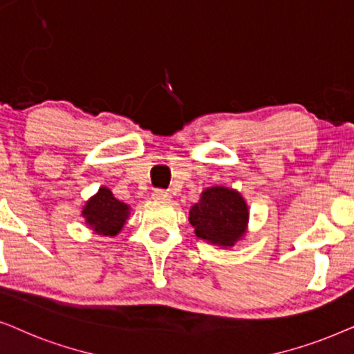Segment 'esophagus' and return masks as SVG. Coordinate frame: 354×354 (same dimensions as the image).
Masks as SVG:
<instances>
[{
  "label": "esophagus",
  "mask_w": 354,
  "mask_h": 354,
  "mask_svg": "<svg viewBox=\"0 0 354 354\" xmlns=\"http://www.w3.org/2000/svg\"><path fill=\"white\" fill-rule=\"evenodd\" d=\"M169 197H171V196H169L167 191H162V189H155L152 192V199L158 201V202H168Z\"/></svg>",
  "instance_id": "34e87169"
}]
</instances>
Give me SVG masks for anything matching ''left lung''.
<instances>
[{"label":"left lung","instance_id":"1","mask_svg":"<svg viewBox=\"0 0 354 354\" xmlns=\"http://www.w3.org/2000/svg\"><path fill=\"white\" fill-rule=\"evenodd\" d=\"M189 223L197 238L214 246L232 248L248 233V202L232 187H207L189 209Z\"/></svg>","mask_w":354,"mask_h":354}]
</instances>
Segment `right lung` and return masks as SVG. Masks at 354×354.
I'll return each mask as SVG.
<instances>
[{"label":"right lung","mask_w":354,"mask_h":354,"mask_svg":"<svg viewBox=\"0 0 354 354\" xmlns=\"http://www.w3.org/2000/svg\"><path fill=\"white\" fill-rule=\"evenodd\" d=\"M131 207L118 201L108 187L102 186L82 207L81 216L95 234L113 238L121 232L129 218Z\"/></svg>","instance_id":"obj_1"}]
</instances>
